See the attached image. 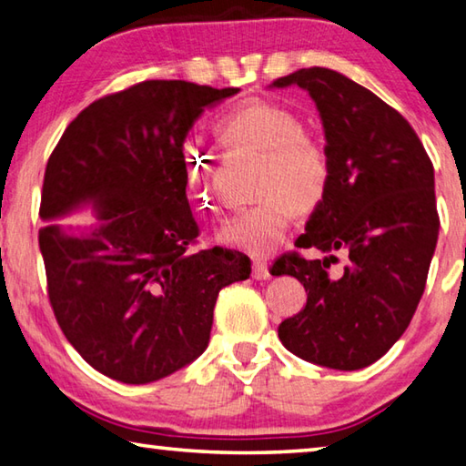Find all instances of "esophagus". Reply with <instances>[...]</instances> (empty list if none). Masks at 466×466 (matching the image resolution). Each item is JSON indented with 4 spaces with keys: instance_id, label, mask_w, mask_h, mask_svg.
<instances>
[{
    "instance_id": "1",
    "label": "esophagus",
    "mask_w": 466,
    "mask_h": 466,
    "mask_svg": "<svg viewBox=\"0 0 466 466\" xmlns=\"http://www.w3.org/2000/svg\"><path fill=\"white\" fill-rule=\"evenodd\" d=\"M252 278H255V279H269L271 278L269 267H267L265 261L252 263Z\"/></svg>"
}]
</instances>
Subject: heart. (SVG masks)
Here are the masks:
<instances>
[{"instance_id":"obj_1","label":"heart","mask_w":466,"mask_h":466,"mask_svg":"<svg viewBox=\"0 0 466 466\" xmlns=\"http://www.w3.org/2000/svg\"><path fill=\"white\" fill-rule=\"evenodd\" d=\"M216 133L228 149L261 152L255 177L258 201L232 218L219 240L228 247L267 257L286 238L294 211L317 209L330 183V157L325 146L302 131V121L278 102L250 98L218 115ZM185 183L201 209L214 205L218 160L201 139L185 137L178 146Z\"/></svg>"}]
</instances>
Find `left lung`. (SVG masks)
<instances>
[{
	"label": "left lung",
	"mask_w": 466,
	"mask_h": 466,
	"mask_svg": "<svg viewBox=\"0 0 466 466\" xmlns=\"http://www.w3.org/2000/svg\"><path fill=\"white\" fill-rule=\"evenodd\" d=\"M291 84L317 102L333 172L298 238L325 257L289 250L271 265V275H294L309 291L278 333L298 358L360 370L397 343L423 296L440 232L433 164L405 116L364 86L325 67L273 82Z\"/></svg>",
	"instance_id": "obj_1"
}]
</instances>
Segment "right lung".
I'll return each instance as SVG.
<instances>
[{
	"label": "right lung",
	"instance_id": "add662e5",
	"mask_svg": "<svg viewBox=\"0 0 466 466\" xmlns=\"http://www.w3.org/2000/svg\"><path fill=\"white\" fill-rule=\"evenodd\" d=\"M238 88L146 80L106 94L67 125L43 178V219L94 201L100 228L38 232L46 296L76 351L113 380L146 384L199 358L219 289L250 258L199 238L178 146L205 106Z\"/></svg>",
	"mask_w": 466,
	"mask_h": 466
}]
</instances>
